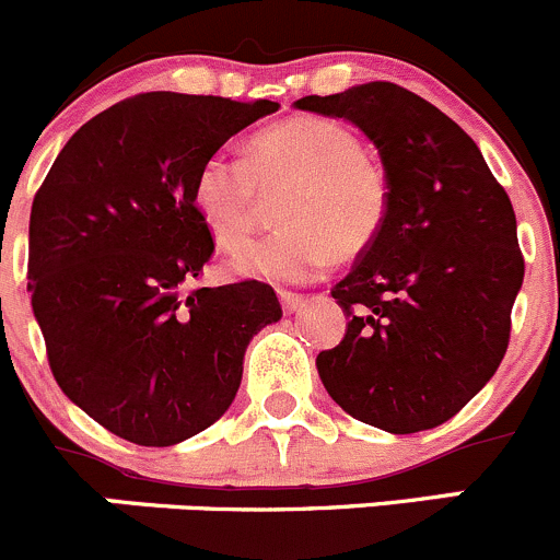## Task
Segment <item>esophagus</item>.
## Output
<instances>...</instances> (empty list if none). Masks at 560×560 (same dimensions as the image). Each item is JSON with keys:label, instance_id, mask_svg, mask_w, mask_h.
Instances as JSON below:
<instances>
[{"label": "esophagus", "instance_id": "34e87169", "mask_svg": "<svg viewBox=\"0 0 560 560\" xmlns=\"http://www.w3.org/2000/svg\"><path fill=\"white\" fill-rule=\"evenodd\" d=\"M278 296H280V304H282V310H285L288 315H291V313H299V310H302L304 304H307V296H304V293L280 291Z\"/></svg>", "mask_w": 560, "mask_h": 560}]
</instances>
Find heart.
<instances>
[{
	"mask_svg": "<svg viewBox=\"0 0 560 560\" xmlns=\"http://www.w3.org/2000/svg\"><path fill=\"white\" fill-rule=\"evenodd\" d=\"M282 223L231 258V272L269 282L313 280L378 240L389 214V176L357 132L324 116H291L256 132L245 154L214 152L198 168L192 201L225 250L258 225L280 192Z\"/></svg>",
	"mask_w": 560,
	"mask_h": 560,
	"instance_id": "heart-1",
	"label": "heart"
}]
</instances>
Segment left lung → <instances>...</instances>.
I'll return each mask as SVG.
<instances>
[{
    "label": "left lung",
    "mask_w": 560,
    "mask_h": 560,
    "mask_svg": "<svg viewBox=\"0 0 560 560\" xmlns=\"http://www.w3.org/2000/svg\"><path fill=\"white\" fill-rule=\"evenodd\" d=\"M299 110L348 119L389 176L378 240L331 296L348 315L315 364L331 400L395 435L450 422L492 378L523 285L517 220L474 138L419 94L370 81Z\"/></svg>",
    "instance_id": "8db88e82"
}]
</instances>
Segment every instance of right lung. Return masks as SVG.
<instances>
[{
	"label": "right lung",
	"mask_w": 560,
	"mask_h": 560,
	"mask_svg": "<svg viewBox=\"0 0 560 560\" xmlns=\"http://www.w3.org/2000/svg\"><path fill=\"white\" fill-rule=\"evenodd\" d=\"M272 100L147 92L86 121L32 201V310L65 395L138 446L218 422L253 335L280 320L258 280L192 288L214 240L192 201L209 154Z\"/></svg>",
	"instance_id": "right-lung-1"
}]
</instances>
